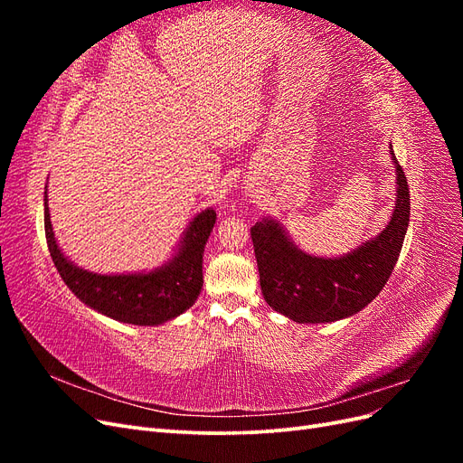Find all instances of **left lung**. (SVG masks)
I'll return each instance as SVG.
<instances>
[{"instance_id": "1", "label": "left lung", "mask_w": 463, "mask_h": 463, "mask_svg": "<svg viewBox=\"0 0 463 463\" xmlns=\"http://www.w3.org/2000/svg\"><path fill=\"white\" fill-rule=\"evenodd\" d=\"M392 148V146H390ZM396 165V206L388 226L374 240L338 259H320L293 245L276 220L250 228L262 296L274 311L296 322H334L367 307L394 270L410 223L408 179Z\"/></svg>"}]
</instances>
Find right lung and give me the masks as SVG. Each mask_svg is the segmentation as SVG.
Wrapping results in <instances>:
<instances>
[{
    "label": "right lung",
    "mask_w": 463,
    "mask_h": 463,
    "mask_svg": "<svg viewBox=\"0 0 463 463\" xmlns=\"http://www.w3.org/2000/svg\"><path fill=\"white\" fill-rule=\"evenodd\" d=\"M216 223L214 210L194 216L181 241L179 253L162 269L146 274H94L69 262L55 243L48 194L44 197V228L50 257L67 288L94 311L138 326H156L187 311L203 288V253Z\"/></svg>",
    "instance_id": "1"
}]
</instances>
